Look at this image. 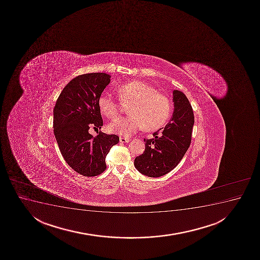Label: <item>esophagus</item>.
<instances>
[{
    "label": "esophagus",
    "mask_w": 260,
    "mask_h": 260,
    "mask_svg": "<svg viewBox=\"0 0 260 260\" xmlns=\"http://www.w3.org/2000/svg\"><path fill=\"white\" fill-rule=\"evenodd\" d=\"M119 140L120 143H128V142H129L128 138H122V137L119 138Z\"/></svg>",
    "instance_id": "34e87169"
}]
</instances>
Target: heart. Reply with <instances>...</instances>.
<instances>
[{
  "label": "heart",
  "mask_w": 260,
  "mask_h": 260,
  "mask_svg": "<svg viewBox=\"0 0 260 260\" xmlns=\"http://www.w3.org/2000/svg\"><path fill=\"white\" fill-rule=\"evenodd\" d=\"M116 91L120 101L131 103L128 109L131 115L110 122L109 129L113 133L129 137L143 128L149 132L156 131L165 125L171 116V100L144 82L122 83L116 87ZM98 108L110 119H115L119 113L118 104L105 94L98 98Z\"/></svg>",
  "instance_id": "obj_1"
}]
</instances>
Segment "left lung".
<instances>
[{"label": "left lung", "instance_id": "obj_1", "mask_svg": "<svg viewBox=\"0 0 260 260\" xmlns=\"http://www.w3.org/2000/svg\"><path fill=\"white\" fill-rule=\"evenodd\" d=\"M174 111L171 121L144 139V152L135 158V167L147 177H159L177 166L191 142L194 115L186 95L180 90L173 91ZM161 132L159 134L158 132Z\"/></svg>", "mask_w": 260, "mask_h": 260}]
</instances>
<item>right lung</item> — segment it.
I'll use <instances>...</instances> for the list:
<instances>
[{"label":"right lung","mask_w":260,"mask_h":260,"mask_svg":"<svg viewBox=\"0 0 260 260\" xmlns=\"http://www.w3.org/2000/svg\"><path fill=\"white\" fill-rule=\"evenodd\" d=\"M110 82V75L105 73L75 77L61 90L53 111L54 134L61 155L74 171L84 177L103 173L110 148L119 142L116 135L99 132L93 137L89 132V128L98 129L104 124L98 98Z\"/></svg>","instance_id":"1"}]
</instances>
